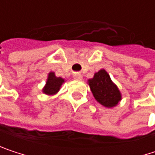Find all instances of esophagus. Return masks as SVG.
Masks as SVG:
<instances>
[{"instance_id":"obj_1","label":"esophagus","mask_w":155,"mask_h":155,"mask_svg":"<svg viewBox=\"0 0 155 155\" xmlns=\"http://www.w3.org/2000/svg\"><path fill=\"white\" fill-rule=\"evenodd\" d=\"M74 78L75 80H81V79H82V75H81V74H74Z\"/></svg>"}]
</instances>
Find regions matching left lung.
<instances>
[{
    "mask_svg": "<svg viewBox=\"0 0 155 155\" xmlns=\"http://www.w3.org/2000/svg\"><path fill=\"white\" fill-rule=\"evenodd\" d=\"M88 84L95 100L106 108L116 107L122 99L119 89L104 69L95 73L93 77L88 80Z\"/></svg>",
    "mask_w": 155,
    "mask_h": 155,
    "instance_id": "obj_1",
    "label": "left lung"
}]
</instances>
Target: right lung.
<instances>
[{
  "label": "right lung",
  "mask_w": 155,
  "mask_h": 155,
  "mask_svg": "<svg viewBox=\"0 0 155 155\" xmlns=\"http://www.w3.org/2000/svg\"><path fill=\"white\" fill-rule=\"evenodd\" d=\"M64 82V79L56 77L54 72H50L48 74L46 85L44 86L42 91L47 95H54L60 91V88Z\"/></svg>",
  "instance_id": "obj_1"
}]
</instances>
